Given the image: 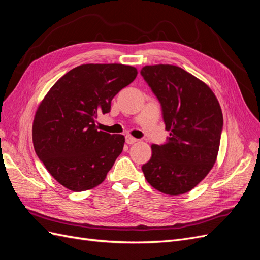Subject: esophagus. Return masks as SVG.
I'll list each match as a JSON object with an SVG mask.
<instances>
[{"mask_svg":"<svg viewBox=\"0 0 260 260\" xmlns=\"http://www.w3.org/2000/svg\"><path fill=\"white\" fill-rule=\"evenodd\" d=\"M137 141L138 140L136 138H133L131 136H125V143L127 144H133V143H136Z\"/></svg>","mask_w":260,"mask_h":260,"instance_id":"esophagus-1","label":"esophagus"}]
</instances>
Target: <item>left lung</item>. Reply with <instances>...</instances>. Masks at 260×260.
Returning <instances> with one entry per match:
<instances>
[{"instance_id":"obj_1","label":"left lung","mask_w":260,"mask_h":260,"mask_svg":"<svg viewBox=\"0 0 260 260\" xmlns=\"http://www.w3.org/2000/svg\"><path fill=\"white\" fill-rule=\"evenodd\" d=\"M141 75L162 109L170 137L152 145V157L142 170L157 191L180 195L191 191L214 167L223 116L209 86L175 65L144 66Z\"/></svg>"}]
</instances>
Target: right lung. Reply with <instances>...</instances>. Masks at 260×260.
<instances>
[{
	"label": "right lung",
	"mask_w": 260,
	"mask_h": 260,
	"mask_svg": "<svg viewBox=\"0 0 260 260\" xmlns=\"http://www.w3.org/2000/svg\"><path fill=\"white\" fill-rule=\"evenodd\" d=\"M136 67L84 64L62 76L35 115V151L51 176L70 191L91 190L105 180L122 152L124 137L98 131L96 118L136 79Z\"/></svg>",
	"instance_id": "add662e5"
}]
</instances>
